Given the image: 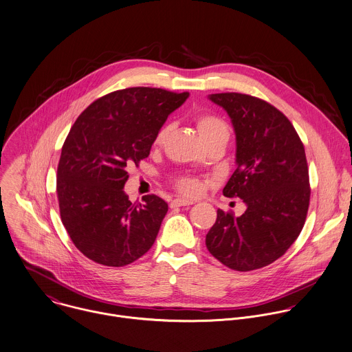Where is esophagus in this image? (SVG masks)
I'll list each match as a JSON object with an SVG mask.
<instances>
[{"label": "esophagus", "mask_w": 352, "mask_h": 352, "mask_svg": "<svg viewBox=\"0 0 352 352\" xmlns=\"http://www.w3.org/2000/svg\"><path fill=\"white\" fill-rule=\"evenodd\" d=\"M192 204H194V202L190 201V199L177 198V199H175V201L170 204V206H172V208H180V206H190V205H192Z\"/></svg>", "instance_id": "1"}]
</instances>
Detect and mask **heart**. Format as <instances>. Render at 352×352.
I'll return each instance as SVG.
<instances>
[{"label":"heart","instance_id":"obj_1","mask_svg":"<svg viewBox=\"0 0 352 352\" xmlns=\"http://www.w3.org/2000/svg\"><path fill=\"white\" fill-rule=\"evenodd\" d=\"M197 124H198V128H199V132L202 135V138L205 139V142H209L214 138H219V136H224V135H230L228 132V126L226 124V121L216 115H210V113H204L201 116H198L197 118ZM169 128L170 125H162L158 132L155 133L154 136V146H161L164 144L166 136H168V132H169ZM175 186L176 188L182 192V194H186V195H195L198 194L199 191V182L192 179V177H187V176H183V177H179L176 179L175 182Z\"/></svg>","mask_w":352,"mask_h":352}]
</instances>
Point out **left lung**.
Returning a JSON list of instances; mask_svg holds the SVG:
<instances>
[{"label":"left lung","instance_id":"left-lung-1","mask_svg":"<svg viewBox=\"0 0 352 352\" xmlns=\"http://www.w3.org/2000/svg\"><path fill=\"white\" fill-rule=\"evenodd\" d=\"M236 135V170L223 194L243 199L240 217L217 210L206 234L210 254L230 269L250 272L278 259L300 234L310 204L303 143L278 109L252 96L212 94Z\"/></svg>","mask_w":352,"mask_h":352}]
</instances>
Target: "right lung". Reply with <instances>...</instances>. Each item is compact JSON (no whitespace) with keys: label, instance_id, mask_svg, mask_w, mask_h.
Segmentation results:
<instances>
[{"label":"right lung","instance_id":"1","mask_svg":"<svg viewBox=\"0 0 352 352\" xmlns=\"http://www.w3.org/2000/svg\"><path fill=\"white\" fill-rule=\"evenodd\" d=\"M188 93L129 87L94 101L72 125L57 168L61 221L75 247L105 266L144 255L158 234L168 204L124 192L126 166L150 154L154 136Z\"/></svg>","mask_w":352,"mask_h":352}]
</instances>
